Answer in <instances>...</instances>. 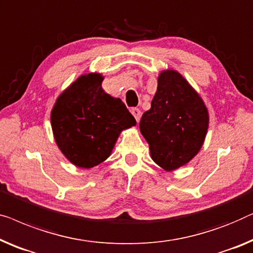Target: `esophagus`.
<instances>
[{"mask_svg":"<svg viewBox=\"0 0 253 253\" xmlns=\"http://www.w3.org/2000/svg\"><path fill=\"white\" fill-rule=\"evenodd\" d=\"M131 113H132V115L134 116L135 121H137V122H139V121H140V118H141L140 109H139V108H132V109H131Z\"/></svg>","mask_w":253,"mask_h":253,"instance_id":"esophagus-1","label":"esophagus"}]
</instances>
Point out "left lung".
Instances as JSON below:
<instances>
[{
    "label": "left lung",
    "mask_w": 253,
    "mask_h": 253,
    "mask_svg": "<svg viewBox=\"0 0 253 253\" xmlns=\"http://www.w3.org/2000/svg\"><path fill=\"white\" fill-rule=\"evenodd\" d=\"M139 126L154 162L172 171L188 163L202 147L208 109L189 83L168 69L160 74L151 109L142 114Z\"/></svg>",
    "instance_id": "8db88e82"
}]
</instances>
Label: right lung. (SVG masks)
<instances>
[{"label":"right lung","instance_id":"right-lung-1","mask_svg":"<svg viewBox=\"0 0 253 253\" xmlns=\"http://www.w3.org/2000/svg\"><path fill=\"white\" fill-rule=\"evenodd\" d=\"M97 73L82 75L58 97L51 126L58 147L79 168H93L111 155L121 131L137 124L126 105L101 87Z\"/></svg>","mask_w":253,"mask_h":253}]
</instances>
